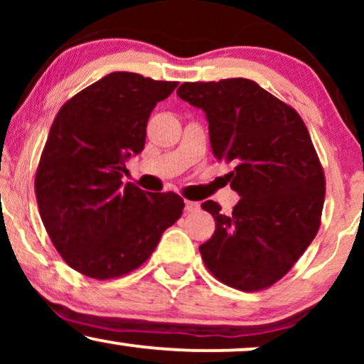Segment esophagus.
Returning <instances> with one entry per match:
<instances>
[{
	"label": "esophagus",
	"instance_id": "1",
	"mask_svg": "<svg viewBox=\"0 0 364 364\" xmlns=\"http://www.w3.org/2000/svg\"><path fill=\"white\" fill-rule=\"evenodd\" d=\"M200 208V205L196 202H191V200H185V210L186 212H196Z\"/></svg>",
	"mask_w": 364,
	"mask_h": 364
}]
</instances>
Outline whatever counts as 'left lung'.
Masks as SVG:
<instances>
[{
	"label": "left lung",
	"mask_w": 364,
	"mask_h": 364,
	"mask_svg": "<svg viewBox=\"0 0 364 364\" xmlns=\"http://www.w3.org/2000/svg\"><path fill=\"white\" fill-rule=\"evenodd\" d=\"M178 95L205 111L212 154L228 162L240 202L223 214L202 203L215 231L200 246L205 267L235 289L270 287L315 240L325 200V174L301 116L248 78L185 82Z\"/></svg>",
	"instance_id": "1"
}]
</instances>
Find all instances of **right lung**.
<instances>
[{"label":"right lung","instance_id":"right-lung-1","mask_svg":"<svg viewBox=\"0 0 364 364\" xmlns=\"http://www.w3.org/2000/svg\"><path fill=\"white\" fill-rule=\"evenodd\" d=\"M178 82L114 72L58 111L36 173V198L54 248L73 270L106 281L149 260L181 217L173 191L123 186L127 159L144 150L147 121Z\"/></svg>","mask_w":364,"mask_h":364}]
</instances>
